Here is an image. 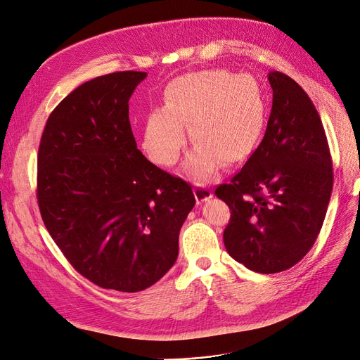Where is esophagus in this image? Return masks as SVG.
I'll use <instances>...</instances> for the list:
<instances>
[{"label": "esophagus", "mask_w": 360, "mask_h": 360, "mask_svg": "<svg viewBox=\"0 0 360 360\" xmlns=\"http://www.w3.org/2000/svg\"><path fill=\"white\" fill-rule=\"evenodd\" d=\"M193 193H195L198 204L207 202V200H210L212 198V191L208 188V186H204V184H195Z\"/></svg>", "instance_id": "34e87169"}]
</instances>
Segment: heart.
Here are the masks:
<instances>
[{
	"label": "heart",
	"instance_id": "obj_1",
	"mask_svg": "<svg viewBox=\"0 0 360 360\" xmlns=\"http://www.w3.org/2000/svg\"><path fill=\"white\" fill-rule=\"evenodd\" d=\"M165 106L152 109L143 127V149L155 164L174 165L184 145V128L195 143L186 171L207 180L220 164L243 160L260 140L267 103L254 77L223 69L186 74L165 89Z\"/></svg>",
	"mask_w": 360,
	"mask_h": 360
}]
</instances>
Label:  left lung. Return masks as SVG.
Listing matches in <instances>:
<instances>
[{"mask_svg": "<svg viewBox=\"0 0 360 360\" xmlns=\"http://www.w3.org/2000/svg\"><path fill=\"white\" fill-rule=\"evenodd\" d=\"M273 90L266 134L242 169L215 195L229 205L223 240L230 257L252 271L297 264L318 238L333 192V161L310 97L282 72Z\"/></svg>", "mask_w": 360, "mask_h": 360, "instance_id": "1", "label": "left lung"}]
</instances>
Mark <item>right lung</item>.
I'll return each mask as SVG.
<instances>
[{"instance_id":"1","label":"right lung","mask_w":360,"mask_h":360,"mask_svg":"<svg viewBox=\"0 0 360 360\" xmlns=\"http://www.w3.org/2000/svg\"><path fill=\"white\" fill-rule=\"evenodd\" d=\"M146 72L84 82L50 113L38 149L42 221L68 262L97 286L137 292L176 263L195 207L191 184L137 149L128 100Z\"/></svg>"}]
</instances>
